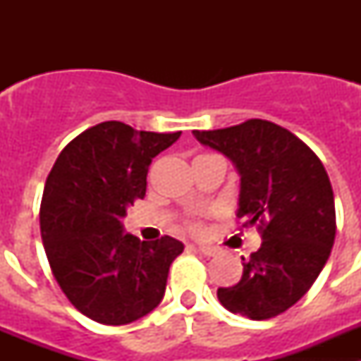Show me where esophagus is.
<instances>
[{"label":"esophagus","instance_id":"34e87169","mask_svg":"<svg viewBox=\"0 0 361 361\" xmlns=\"http://www.w3.org/2000/svg\"><path fill=\"white\" fill-rule=\"evenodd\" d=\"M191 247L195 251H199V253H202L204 257H215L216 255L215 247H209V245H191Z\"/></svg>","mask_w":361,"mask_h":361}]
</instances>
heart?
Listing matches in <instances>:
<instances>
[{
  "mask_svg": "<svg viewBox=\"0 0 361 361\" xmlns=\"http://www.w3.org/2000/svg\"><path fill=\"white\" fill-rule=\"evenodd\" d=\"M190 228H191V229H193V231H197V229H199V226H197V224H191V226H190Z\"/></svg>",
  "mask_w": 361,
  "mask_h": 361,
  "instance_id": "heart-1",
  "label": "heart"
}]
</instances>
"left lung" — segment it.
Instances as JSON below:
<instances>
[{"mask_svg": "<svg viewBox=\"0 0 361 361\" xmlns=\"http://www.w3.org/2000/svg\"><path fill=\"white\" fill-rule=\"evenodd\" d=\"M197 141L224 153L240 173L237 219L257 226L260 250L242 257L240 282L219 288L220 304L251 320L279 317L309 291L336 235L329 175L304 141L264 119L220 130H193Z\"/></svg>", "mask_w": 361, "mask_h": 361, "instance_id": "obj_1", "label": "left lung"}]
</instances>
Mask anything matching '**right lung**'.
<instances>
[{
    "label": "right lung",
    "instance_id": "add662e5",
    "mask_svg": "<svg viewBox=\"0 0 361 361\" xmlns=\"http://www.w3.org/2000/svg\"><path fill=\"white\" fill-rule=\"evenodd\" d=\"M180 137L137 132L106 121L63 148L44 183L41 238L50 269L70 304L104 325H124L161 304L183 242H141L123 231L128 206L146 195L152 159Z\"/></svg>",
    "mask_w": 361,
    "mask_h": 361
}]
</instances>
